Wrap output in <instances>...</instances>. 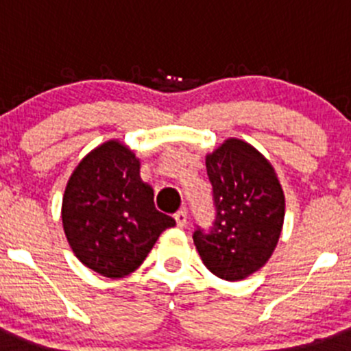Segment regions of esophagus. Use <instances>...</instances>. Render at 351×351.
Segmentation results:
<instances>
[{
	"label": "esophagus",
	"instance_id": "1",
	"mask_svg": "<svg viewBox=\"0 0 351 351\" xmlns=\"http://www.w3.org/2000/svg\"><path fill=\"white\" fill-rule=\"evenodd\" d=\"M175 221L178 228H186V222H189V215L185 210H180L175 214Z\"/></svg>",
	"mask_w": 351,
	"mask_h": 351
}]
</instances>
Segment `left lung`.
Segmentation results:
<instances>
[{
    "label": "left lung",
    "mask_w": 351,
    "mask_h": 351,
    "mask_svg": "<svg viewBox=\"0 0 351 351\" xmlns=\"http://www.w3.org/2000/svg\"><path fill=\"white\" fill-rule=\"evenodd\" d=\"M217 208L214 229L193 243L205 267L238 282L265 267L284 229L285 195L274 165L254 146L229 137L205 156Z\"/></svg>",
    "instance_id": "1"
}]
</instances>
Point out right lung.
I'll list each match as a JSON object with an SVG mask.
<instances>
[{
    "instance_id": "add662e5",
    "label": "right lung",
    "mask_w": 351,
    "mask_h": 351,
    "mask_svg": "<svg viewBox=\"0 0 351 351\" xmlns=\"http://www.w3.org/2000/svg\"><path fill=\"white\" fill-rule=\"evenodd\" d=\"M74 256L101 277L122 278L141 267L175 219L154 207L141 159L119 139L101 143L71 173L61 205Z\"/></svg>"
}]
</instances>
